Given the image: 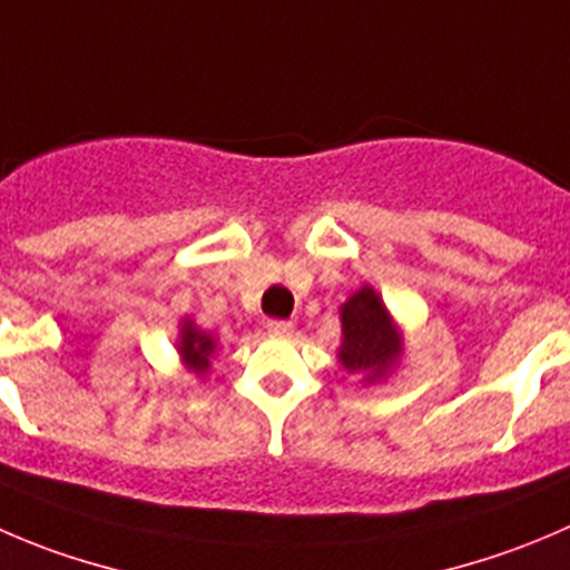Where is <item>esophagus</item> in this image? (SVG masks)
<instances>
[{
    "mask_svg": "<svg viewBox=\"0 0 570 570\" xmlns=\"http://www.w3.org/2000/svg\"><path fill=\"white\" fill-rule=\"evenodd\" d=\"M267 334L273 336H292L295 334V325L289 320H269L267 323Z\"/></svg>",
    "mask_w": 570,
    "mask_h": 570,
    "instance_id": "34e87169",
    "label": "esophagus"
}]
</instances>
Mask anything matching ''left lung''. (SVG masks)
<instances>
[{
    "mask_svg": "<svg viewBox=\"0 0 570 570\" xmlns=\"http://www.w3.org/2000/svg\"><path fill=\"white\" fill-rule=\"evenodd\" d=\"M342 342L336 358L353 375H362V384H379L395 373L406 353V334L384 306L379 292L370 284L358 286L340 306Z\"/></svg>",
    "mask_w": 570,
    "mask_h": 570,
    "instance_id": "1",
    "label": "left lung"
}]
</instances>
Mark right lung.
<instances>
[{
  "label": "right lung",
  "instance_id": "add662e5",
  "mask_svg": "<svg viewBox=\"0 0 570 570\" xmlns=\"http://www.w3.org/2000/svg\"><path fill=\"white\" fill-rule=\"evenodd\" d=\"M175 347H178V356L184 362V367L189 373H195L197 379H203L212 370V358L217 353V336L212 331H203L191 317H184L180 320Z\"/></svg>",
  "mask_w": 570,
  "mask_h": 570
}]
</instances>
